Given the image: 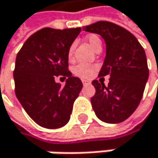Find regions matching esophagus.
Wrapping results in <instances>:
<instances>
[{"mask_svg": "<svg viewBox=\"0 0 158 158\" xmlns=\"http://www.w3.org/2000/svg\"><path fill=\"white\" fill-rule=\"evenodd\" d=\"M81 82H82V84L83 85H87V84H89L90 82L88 81H86V80H81Z\"/></svg>", "mask_w": 158, "mask_h": 158, "instance_id": "obj_1", "label": "esophagus"}]
</instances>
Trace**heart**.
Listing matches in <instances>:
<instances>
[{
    "mask_svg": "<svg viewBox=\"0 0 158 158\" xmlns=\"http://www.w3.org/2000/svg\"><path fill=\"white\" fill-rule=\"evenodd\" d=\"M87 40L89 42V44L91 45V47L95 50H97L98 47H101V41L97 35H89L87 37ZM73 52H74V44H72L68 50V58L69 59H72ZM96 70H97V66L95 64L80 63L75 66L73 69V72L77 77H81L82 78H87L92 76Z\"/></svg>",
    "mask_w": 158,
    "mask_h": 158,
    "instance_id": "b5f03b06",
    "label": "heart"
}]
</instances>
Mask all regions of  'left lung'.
Here are the masks:
<instances>
[{
  "instance_id": "1",
  "label": "left lung",
  "mask_w": 158,
  "mask_h": 158,
  "mask_svg": "<svg viewBox=\"0 0 158 158\" xmlns=\"http://www.w3.org/2000/svg\"><path fill=\"white\" fill-rule=\"evenodd\" d=\"M83 30L104 39L106 57L98 77L110 76L108 86L92 81L96 88L92 107L103 122H122L135 111L143 96L149 77L145 51L131 32L111 22L99 21Z\"/></svg>"
}]
</instances>
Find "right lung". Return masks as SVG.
<instances>
[{"mask_svg":"<svg viewBox=\"0 0 158 158\" xmlns=\"http://www.w3.org/2000/svg\"><path fill=\"white\" fill-rule=\"evenodd\" d=\"M81 31V27H44L30 36L17 55L16 97L28 116L44 128L67 124L82 88L81 81L68 70V50ZM59 75L68 78L64 86L55 81Z\"/></svg>","mask_w":158,"mask_h":158,"instance_id":"right-lung-1","label":"right lung"}]
</instances>
